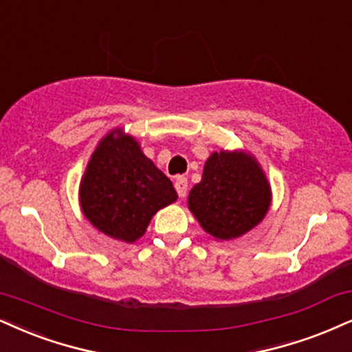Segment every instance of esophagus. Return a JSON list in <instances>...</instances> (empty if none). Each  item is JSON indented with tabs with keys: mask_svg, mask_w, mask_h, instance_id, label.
Here are the masks:
<instances>
[{
	"mask_svg": "<svg viewBox=\"0 0 352 352\" xmlns=\"http://www.w3.org/2000/svg\"><path fill=\"white\" fill-rule=\"evenodd\" d=\"M175 188L177 190V196L184 197L186 194H188V179H186V177H183V176H179L175 181Z\"/></svg>",
	"mask_w": 352,
	"mask_h": 352,
	"instance_id": "34e87169",
	"label": "esophagus"
}]
</instances>
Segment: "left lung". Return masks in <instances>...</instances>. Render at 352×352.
I'll list each match as a JSON object with an SVG mask.
<instances>
[{
	"instance_id": "1",
	"label": "left lung",
	"mask_w": 352,
	"mask_h": 352,
	"mask_svg": "<svg viewBox=\"0 0 352 352\" xmlns=\"http://www.w3.org/2000/svg\"><path fill=\"white\" fill-rule=\"evenodd\" d=\"M271 201V184L256 156L222 148L207 158L201 183L189 190L188 207L215 241H230L258 227Z\"/></svg>"
}]
</instances>
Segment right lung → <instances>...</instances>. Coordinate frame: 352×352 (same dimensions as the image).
<instances>
[{
	"label": "right lung",
	"instance_id": "right-lung-1",
	"mask_svg": "<svg viewBox=\"0 0 352 352\" xmlns=\"http://www.w3.org/2000/svg\"><path fill=\"white\" fill-rule=\"evenodd\" d=\"M176 199L171 181L122 127L99 140L80 183V207L88 222L124 243L140 240L156 212Z\"/></svg>",
	"mask_w": 352,
	"mask_h": 352
}]
</instances>
